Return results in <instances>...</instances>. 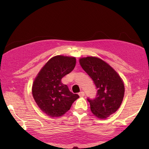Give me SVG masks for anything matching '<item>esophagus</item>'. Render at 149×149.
Here are the masks:
<instances>
[{
	"instance_id": "obj_1",
	"label": "esophagus",
	"mask_w": 149,
	"mask_h": 149,
	"mask_svg": "<svg viewBox=\"0 0 149 149\" xmlns=\"http://www.w3.org/2000/svg\"><path fill=\"white\" fill-rule=\"evenodd\" d=\"M79 95L81 97H84L85 96V93L84 91H81L80 93H79Z\"/></svg>"
}]
</instances>
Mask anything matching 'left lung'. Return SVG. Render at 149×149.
<instances>
[{
    "label": "left lung",
    "mask_w": 149,
    "mask_h": 149,
    "mask_svg": "<svg viewBox=\"0 0 149 149\" xmlns=\"http://www.w3.org/2000/svg\"><path fill=\"white\" fill-rule=\"evenodd\" d=\"M79 64L97 89L94 99H87L91 110L96 117L106 119L116 112L123 101L125 92L123 80L108 63L99 58H81Z\"/></svg>",
    "instance_id": "obj_1"
}]
</instances>
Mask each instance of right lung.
<instances>
[{
  "instance_id": "add662e5",
  "label": "right lung",
  "mask_w": 149,
  "mask_h": 149,
  "mask_svg": "<svg viewBox=\"0 0 149 149\" xmlns=\"http://www.w3.org/2000/svg\"><path fill=\"white\" fill-rule=\"evenodd\" d=\"M75 63V57L55 56L45 64L34 79L33 97L40 109L50 117L62 116L79 97L61 81L74 69Z\"/></svg>"
}]
</instances>
